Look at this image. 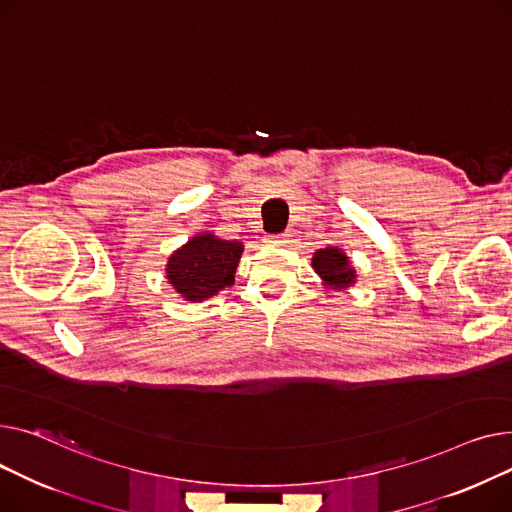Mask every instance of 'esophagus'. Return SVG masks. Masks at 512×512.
Returning <instances> with one entry per match:
<instances>
[{
    "label": "esophagus",
    "mask_w": 512,
    "mask_h": 512,
    "mask_svg": "<svg viewBox=\"0 0 512 512\" xmlns=\"http://www.w3.org/2000/svg\"><path fill=\"white\" fill-rule=\"evenodd\" d=\"M266 244L275 246V248H283L289 244V235L283 233V235H266Z\"/></svg>",
    "instance_id": "1"
}]
</instances>
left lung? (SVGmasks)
Wrapping results in <instances>:
<instances>
[{
    "label": "left lung",
    "mask_w": 512,
    "mask_h": 512,
    "mask_svg": "<svg viewBox=\"0 0 512 512\" xmlns=\"http://www.w3.org/2000/svg\"><path fill=\"white\" fill-rule=\"evenodd\" d=\"M312 268L326 289L343 291L353 287L357 281L355 266L351 264L349 256L337 246L316 250L312 256Z\"/></svg>",
    "instance_id": "obj_1"
}]
</instances>
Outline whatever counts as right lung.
Segmentation results:
<instances>
[{"mask_svg": "<svg viewBox=\"0 0 512 512\" xmlns=\"http://www.w3.org/2000/svg\"><path fill=\"white\" fill-rule=\"evenodd\" d=\"M242 254L244 244L237 239H221L213 231H202L167 258L165 277L186 302L202 304L233 285Z\"/></svg>", "mask_w": 512, "mask_h": 512, "instance_id": "obj_1", "label": "right lung"}]
</instances>
